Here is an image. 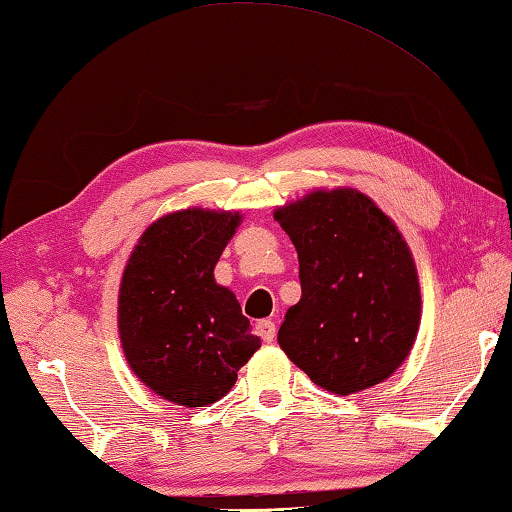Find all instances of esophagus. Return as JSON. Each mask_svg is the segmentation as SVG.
Returning a JSON list of instances; mask_svg holds the SVG:
<instances>
[{
	"mask_svg": "<svg viewBox=\"0 0 512 512\" xmlns=\"http://www.w3.org/2000/svg\"><path fill=\"white\" fill-rule=\"evenodd\" d=\"M255 333L259 338H262L264 342H273L275 338V324L271 320H262L255 324Z\"/></svg>",
	"mask_w": 512,
	"mask_h": 512,
	"instance_id": "34e87169",
	"label": "esophagus"
}]
</instances>
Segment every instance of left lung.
Returning a JSON list of instances; mask_svg holds the SVG:
<instances>
[{"mask_svg":"<svg viewBox=\"0 0 512 512\" xmlns=\"http://www.w3.org/2000/svg\"><path fill=\"white\" fill-rule=\"evenodd\" d=\"M293 241L302 297L277 333L315 385L349 396L403 365L421 324V286L405 237L367 194L320 188L275 208Z\"/></svg>","mask_w":512,"mask_h":512,"instance_id":"8db88e82","label":"left lung"}]
</instances>
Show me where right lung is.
<instances>
[{
  "mask_svg": "<svg viewBox=\"0 0 512 512\" xmlns=\"http://www.w3.org/2000/svg\"><path fill=\"white\" fill-rule=\"evenodd\" d=\"M241 217L185 208L138 237L118 288V338L134 376L183 407L224 398L237 371L262 347L215 266Z\"/></svg>",
  "mask_w": 512,
  "mask_h": 512,
  "instance_id": "1",
  "label": "right lung"
}]
</instances>
